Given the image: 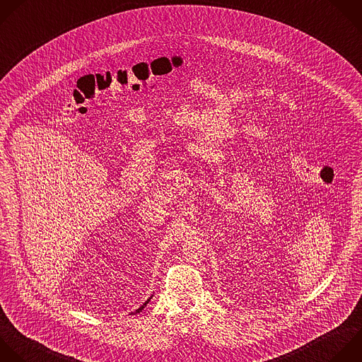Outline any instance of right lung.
<instances>
[{
  "label": "right lung",
  "instance_id": "right-lung-1",
  "mask_svg": "<svg viewBox=\"0 0 362 362\" xmlns=\"http://www.w3.org/2000/svg\"><path fill=\"white\" fill-rule=\"evenodd\" d=\"M149 301H151V298H149V300H148V301H146V303H145V304H144V305H142V307H139V308H138V310H136V313H139V311H142V310H144V307H145V305H146V304H148V303H149Z\"/></svg>",
  "mask_w": 362,
  "mask_h": 362
}]
</instances>
